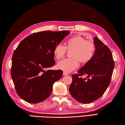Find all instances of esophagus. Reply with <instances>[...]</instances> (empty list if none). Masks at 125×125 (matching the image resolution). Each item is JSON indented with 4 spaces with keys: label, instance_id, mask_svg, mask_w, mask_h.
I'll list each match as a JSON object with an SVG mask.
<instances>
[{
    "label": "esophagus",
    "instance_id": "1",
    "mask_svg": "<svg viewBox=\"0 0 125 125\" xmlns=\"http://www.w3.org/2000/svg\"><path fill=\"white\" fill-rule=\"evenodd\" d=\"M63 75L64 76H65V75H68V73H67V72H63Z\"/></svg>",
    "mask_w": 125,
    "mask_h": 125
}]
</instances>
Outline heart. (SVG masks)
Returning a JSON list of instances; mask_svg holds the SVG:
<instances>
[{"label":"heart","instance_id":"b5f03b06","mask_svg":"<svg viewBox=\"0 0 125 125\" xmlns=\"http://www.w3.org/2000/svg\"><path fill=\"white\" fill-rule=\"evenodd\" d=\"M67 49L72 51L70 58H65L57 63V67L65 72H71L79 67V61L86 63L92 60L94 55L95 45L92 41H86L79 36H74L66 42L65 46L61 44L56 45L53 50V55L57 60L65 56Z\"/></svg>","mask_w":125,"mask_h":125}]
</instances>
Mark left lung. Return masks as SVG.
<instances>
[{
    "label": "left lung",
    "mask_w": 125,
    "mask_h": 125,
    "mask_svg": "<svg viewBox=\"0 0 125 125\" xmlns=\"http://www.w3.org/2000/svg\"><path fill=\"white\" fill-rule=\"evenodd\" d=\"M94 55L72 75L69 87L71 95L82 104H89L102 96L110 84L114 68V62L109 49L97 37L94 38ZM82 75L87 76L84 79Z\"/></svg>",
    "instance_id": "obj_1"
}]
</instances>
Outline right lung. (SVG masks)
<instances>
[{
    "label": "right lung",
    "mask_w": 125,
    "mask_h": 125,
    "mask_svg": "<svg viewBox=\"0 0 125 125\" xmlns=\"http://www.w3.org/2000/svg\"><path fill=\"white\" fill-rule=\"evenodd\" d=\"M69 34V31L39 32L26 37L17 46L11 74L17 94L24 101L37 104L50 96L63 72L46 69L55 64L54 48Z\"/></svg>",
    "instance_id": "add662e5"
}]
</instances>
